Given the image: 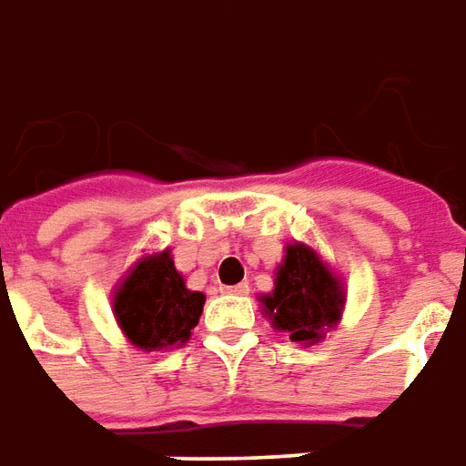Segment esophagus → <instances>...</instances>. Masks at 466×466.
Here are the masks:
<instances>
[{
    "label": "esophagus",
    "instance_id": "34e87169",
    "mask_svg": "<svg viewBox=\"0 0 466 466\" xmlns=\"http://www.w3.org/2000/svg\"><path fill=\"white\" fill-rule=\"evenodd\" d=\"M223 293H236V296H246V293H248V283H238V286H223Z\"/></svg>",
    "mask_w": 466,
    "mask_h": 466
}]
</instances>
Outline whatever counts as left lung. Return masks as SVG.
Masks as SVG:
<instances>
[{"label":"left lung","instance_id":"left-lung-1","mask_svg":"<svg viewBox=\"0 0 466 466\" xmlns=\"http://www.w3.org/2000/svg\"><path fill=\"white\" fill-rule=\"evenodd\" d=\"M258 301L276 331H289L291 341L311 346L341 323L346 283L319 250L293 240L276 266L273 291L260 293Z\"/></svg>","mask_w":466,"mask_h":466}]
</instances>
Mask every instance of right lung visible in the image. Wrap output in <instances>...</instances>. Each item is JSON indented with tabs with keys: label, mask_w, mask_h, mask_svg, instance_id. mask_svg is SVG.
Listing matches in <instances>:
<instances>
[{
	"label": "right lung",
	"mask_w": 466,
	"mask_h": 466,
	"mask_svg": "<svg viewBox=\"0 0 466 466\" xmlns=\"http://www.w3.org/2000/svg\"><path fill=\"white\" fill-rule=\"evenodd\" d=\"M206 296L190 291L175 268L170 248L143 253L112 291V313L125 339L140 351H167L187 344Z\"/></svg>",
	"instance_id": "1"
}]
</instances>
